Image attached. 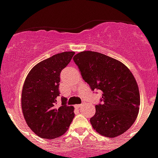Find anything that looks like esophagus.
<instances>
[{
    "mask_svg": "<svg viewBox=\"0 0 158 158\" xmlns=\"http://www.w3.org/2000/svg\"><path fill=\"white\" fill-rule=\"evenodd\" d=\"M83 106V104H79V105H76V106H75V107H76V108H80L81 106Z\"/></svg>",
    "mask_w": 158,
    "mask_h": 158,
    "instance_id": "1",
    "label": "esophagus"
}]
</instances>
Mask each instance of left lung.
Returning a JSON list of instances; mask_svg holds the SVG:
<instances>
[{
  "label": "left lung",
  "instance_id": "8db88e82",
  "mask_svg": "<svg viewBox=\"0 0 158 158\" xmlns=\"http://www.w3.org/2000/svg\"><path fill=\"white\" fill-rule=\"evenodd\" d=\"M73 60L91 90L102 91V104L95 106L90 119L94 130L106 138L123 134L139 111V89L131 71L118 60L91 51L78 53Z\"/></svg>",
  "mask_w": 158,
  "mask_h": 158
}]
</instances>
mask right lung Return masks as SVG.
Segmentation results:
<instances>
[{"label": "right lung", "mask_w": 158, "mask_h": 158, "mask_svg": "<svg viewBox=\"0 0 158 158\" xmlns=\"http://www.w3.org/2000/svg\"><path fill=\"white\" fill-rule=\"evenodd\" d=\"M74 55V52H64L41 61L31 68L24 81L22 112L28 127L42 138L62 136L75 117L74 106L67 105L64 97L60 107L56 106L60 96V72Z\"/></svg>", "instance_id": "right-lung-1"}]
</instances>
